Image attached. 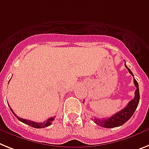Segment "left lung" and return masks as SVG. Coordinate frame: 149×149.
<instances>
[{"mask_svg":"<svg viewBox=\"0 0 149 149\" xmlns=\"http://www.w3.org/2000/svg\"><path fill=\"white\" fill-rule=\"evenodd\" d=\"M125 66L128 69L129 72L133 76V74L131 72V70L126 65H125ZM133 82L136 88V91H135V97H134L133 99L128 103L126 107L114 114L113 116H110V118H107V119H104V120H100V119L95 118L94 119V123L96 124H97L99 126L104 128L118 127V126L123 125L125 123H126L130 118L132 117L134 112L136 111V108L138 107L140 98L138 82L136 81V80L135 78L133 79Z\"/></svg>","mask_w":149,"mask_h":149,"instance_id":"1","label":"left lung"}]
</instances>
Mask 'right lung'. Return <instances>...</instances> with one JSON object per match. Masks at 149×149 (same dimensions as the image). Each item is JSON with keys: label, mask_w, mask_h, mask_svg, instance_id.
<instances>
[{"label": "right lung", "mask_w": 149, "mask_h": 149, "mask_svg": "<svg viewBox=\"0 0 149 149\" xmlns=\"http://www.w3.org/2000/svg\"><path fill=\"white\" fill-rule=\"evenodd\" d=\"M10 110L13 112V113L15 115V113H13V111L12 110V109H11V108H10ZM16 117H17V119L19 120V121L22 122V123H23L26 124V125H28V126H32V127H33V128H36V129H42V128H45V127H47V126H50V125L52 124V121H53L55 116H54V117H51V118H49V119H48L47 120H45V121L43 122V123H36V122H33V121H31V120L22 119V118H19L17 116H16Z\"/></svg>", "instance_id": "right-lung-1"}]
</instances>
